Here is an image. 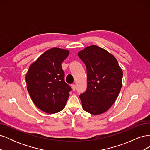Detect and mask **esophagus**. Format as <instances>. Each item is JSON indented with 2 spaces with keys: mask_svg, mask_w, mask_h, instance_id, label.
<instances>
[{
  "mask_svg": "<svg viewBox=\"0 0 150 150\" xmlns=\"http://www.w3.org/2000/svg\"><path fill=\"white\" fill-rule=\"evenodd\" d=\"M71 88L72 89V91H74L76 90V85L75 84H72Z\"/></svg>",
  "mask_w": 150,
  "mask_h": 150,
  "instance_id": "34e87169",
  "label": "esophagus"
}]
</instances>
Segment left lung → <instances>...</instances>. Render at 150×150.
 <instances>
[{"label": "left lung", "mask_w": 150, "mask_h": 150, "mask_svg": "<svg viewBox=\"0 0 150 150\" xmlns=\"http://www.w3.org/2000/svg\"><path fill=\"white\" fill-rule=\"evenodd\" d=\"M87 70L88 87L79 95L83 110L102 114L110 109L122 87V71L116 59L106 50L90 46L78 52Z\"/></svg>", "instance_id": "8db88e82"}]
</instances>
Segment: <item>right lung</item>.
<instances>
[{
	"label": "right lung",
	"instance_id": "add662e5",
	"mask_svg": "<svg viewBox=\"0 0 150 150\" xmlns=\"http://www.w3.org/2000/svg\"><path fill=\"white\" fill-rule=\"evenodd\" d=\"M66 49L54 47L46 51L32 64L27 72V89L35 105L54 114L62 110L71 88L64 81L61 64L69 55Z\"/></svg>",
	"mask_w": 150,
	"mask_h": 150
}]
</instances>
